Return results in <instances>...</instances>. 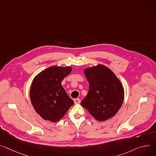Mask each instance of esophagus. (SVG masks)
<instances>
[{
    "instance_id": "esophagus-1",
    "label": "esophagus",
    "mask_w": 156,
    "mask_h": 156,
    "mask_svg": "<svg viewBox=\"0 0 156 156\" xmlns=\"http://www.w3.org/2000/svg\"><path fill=\"white\" fill-rule=\"evenodd\" d=\"M74 102H75V104L80 103L81 102L80 99H79V98H76V99H75V100H74Z\"/></svg>"
}]
</instances>
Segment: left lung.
Segmentation results:
<instances>
[{
    "mask_svg": "<svg viewBox=\"0 0 156 156\" xmlns=\"http://www.w3.org/2000/svg\"><path fill=\"white\" fill-rule=\"evenodd\" d=\"M84 73L89 83V91L81 106L99 121L114 116L124 100V88L119 80L103 65L88 68Z\"/></svg>",
    "mask_w": 156,
    "mask_h": 156,
    "instance_id": "1",
    "label": "left lung"
}]
</instances>
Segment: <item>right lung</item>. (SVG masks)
Listing matches in <instances>:
<instances>
[{
    "label": "right lung",
    "instance_id": "1",
    "mask_svg": "<svg viewBox=\"0 0 156 156\" xmlns=\"http://www.w3.org/2000/svg\"><path fill=\"white\" fill-rule=\"evenodd\" d=\"M70 66H53L40 73L34 79L30 90L33 107L43 119L51 122L61 119L74 104L62 86Z\"/></svg>",
    "mask_w": 156,
    "mask_h": 156
}]
</instances>
